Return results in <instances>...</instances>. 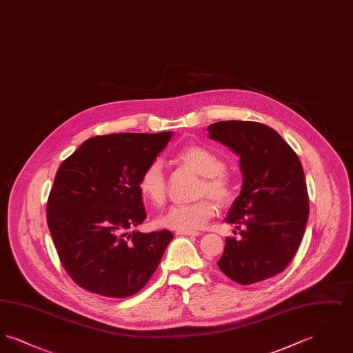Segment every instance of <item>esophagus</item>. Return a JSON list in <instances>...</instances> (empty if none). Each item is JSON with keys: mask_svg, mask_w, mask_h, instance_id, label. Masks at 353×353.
<instances>
[{"mask_svg": "<svg viewBox=\"0 0 353 353\" xmlns=\"http://www.w3.org/2000/svg\"><path fill=\"white\" fill-rule=\"evenodd\" d=\"M177 235H188V236H197L200 235L199 232H193V230H177Z\"/></svg>", "mask_w": 353, "mask_h": 353, "instance_id": "34e87169", "label": "esophagus"}]
</instances>
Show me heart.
<instances>
[{
  "mask_svg": "<svg viewBox=\"0 0 353 353\" xmlns=\"http://www.w3.org/2000/svg\"><path fill=\"white\" fill-rule=\"evenodd\" d=\"M177 160L202 176L200 194H209L219 203L230 201L233 179L225 169L222 157L202 145L192 144L177 153ZM141 196L153 205H161L167 196V181L161 161L154 160L144 169L139 180ZM216 205L210 199L192 203H179L156 219L157 225L172 230H199L216 216Z\"/></svg>",
  "mask_w": 353,
  "mask_h": 353,
  "instance_id": "1",
  "label": "heart"
}]
</instances>
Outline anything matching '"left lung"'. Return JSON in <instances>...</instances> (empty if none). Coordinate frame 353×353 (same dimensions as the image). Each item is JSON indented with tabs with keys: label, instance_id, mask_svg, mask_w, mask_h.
Listing matches in <instances>:
<instances>
[{
	"label": "left lung",
	"instance_id": "8db88e82",
	"mask_svg": "<svg viewBox=\"0 0 353 353\" xmlns=\"http://www.w3.org/2000/svg\"><path fill=\"white\" fill-rule=\"evenodd\" d=\"M209 137L239 156L242 188L225 219L239 238H226L219 270L239 285L262 282L292 261L308 219L301 160L283 137L262 123L210 124Z\"/></svg>",
	"mask_w": 353,
	"mask_h": 353
}]
</instances>
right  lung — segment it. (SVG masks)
Here are the masks:
<instances>
[{
  "label": "right lung",
  "instance_id": "right-lung-1",
  "mask_svg": "<svg viewBox=\"0 0 353 353\" xmlns=\"http://www.w3.org/2000/svg\"><path fill=\"white\" fill-rule=\"evenodd\" d=\"M172 136L170 131L95 136L58 169L48 225L63 268L84 290L127 298L157 269L173 234L134 230L147 217L139 180Z\"/></svg>",
  "mask_w": 353,
  "mask_h": 353
}]
</instances>
